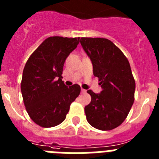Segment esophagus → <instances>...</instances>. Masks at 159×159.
Instances as JSON below:
<instances>
[{"label":"esophagus","instance_id":"1","mask_svg":"<svg viewBox=\"0 0 159 159\" xmlns=\"http://www.w3.org/2000/svg\"><path fill=\"white\" fill-rule=\"evenodd\" d=\"M86 92L87 91L85 89H83V88L81 89V93H86Z\"/></svg>","mask_w":159,"mask_h":159}]
</instances>
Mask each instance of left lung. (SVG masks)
Returning a JSON list of instances; mask_svg holds the SVG:
<instances>
[{"label":"left lung","instance_id":"1","mask_svg":"<svg viewBox=\"0 0 159 159\" xmlns=\"http://www.w3.org/2000/svg\"><path fill=\"white\" fill-rule=\"evenodd\" d=\"M80 43L102 88L99 94L92 90L87 92L92 96L91 102L84 107L87 120L98 130L116 128L126 119L134 100L135 81L128 60L105 38L82 37Z\"/></svg>","mask_w":159,"mask_h":159}]
</instances>
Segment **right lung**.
<instances>
[{
	"mask_svg": "<svg viewBox=\"0 0 159 159\" xmlns=\"http://www.w3.org/2000/svg\"><path fill=\"white\" fill-rule=\"evenodd\" d=\"M80 37L51 36L33 52L25 64L20 88L32 120L42 127H52L65 119L80 87L67 88L62 81L67 57L76 48Z\"/></svg>",
	"mask_w": 159,
	"mask_h": 159,
	"instance_id": "1",
	"label": "right lung"
}]
</instances>
